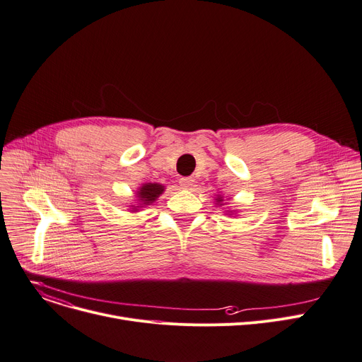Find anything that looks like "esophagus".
Segmentation results:
<instances>
[{
    "instance_id": "34e87169",
    "label": "esophagus",
    "mask_w": 362,
    "mask_h": 362,
    "mask_svg": "<svg viewBox=\"0 0 362 362\" xmlns=\"http://www.w3.org/2000/svg\"><path fill=\"white\" fill-rule=\"evenodd\" d=\"M179 183H180L182 189H192V187L195 186V180L192 179V177H182V179L179 180Z\"/></svg>"
}]
</instances>
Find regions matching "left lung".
<instances>
[{"label":"left lung","instance_id":"left-lung-1","mask_svg":"<svg viewBox=\"0 0 362 362\" xmlns=\"http://www.w3.org/2000/svg\"><path fill=\"white\" fill-rule=\"evenodd\" d=\"M215 201H216V204H218L220 206L223 205V204H221V202H223V197H220V195H218V197H216V199H215Z\"/></svg>","mask_w":362,"mask_h":362}]
</instances>
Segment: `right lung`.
Here are the masks:
<instances>
[{"label": "right lung", "instance_id": "right-lung-1", "mask_svg": "<svg viewBox=\"0 0 362 362\" xmlns=\"http://www.w3.org/2000/svg\"><path fill=\"white\" fill-rule=\"evenodd\" d=\"M164 192V186L160 183H144L138 192H136V198H138V205H132V211H138L139 208H144L147 205H151L161 194Z\"/></svg>", "mask_w": 362, "mask_h": 362}]
</instances>
